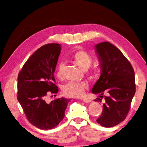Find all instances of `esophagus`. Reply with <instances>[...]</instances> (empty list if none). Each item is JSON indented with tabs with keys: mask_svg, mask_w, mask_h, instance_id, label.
Returning <instances> with one entry per match:
<instances>
[{
	"mask_svg": "<svg viewBox=\"0 0 147 147\" xmlns=\"http://www.w3.org/2000/svg\"><path fill=\"white\" fill-rule=\"evenodd\" d=\"M82 100H83V102H86V103H89L91 102V100H89V99H86V98H84Z\"/></svg>",
	"mask_w": 147,
	"mask_h": 147,
	"instance_id": "1",
	"label": "esophagus"
}]
</instances>
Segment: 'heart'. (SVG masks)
<instances>
[{"label":"heart","mask_w":147,"mask_h":147,"mask_svg":"<svg viewBox=\"0 0 147 147\" xmlns=\"http://www.w3.org/2000/svg\"><path fill=\"white\" fill-rule=\"evenodd\" d=\"M71 61L78 66L82 71H86L90 67L92 63V57L88 53L83 50H78L71 55ZM64 64H59L56 75L59 78H61L63 76ZM88 88V84L85 82L77 83L69 82L63 87L62 91L65 96L68 97L79 98L84 96L85 91Z\"/></svg>","instance_id":"heart-1"}]
</instances>
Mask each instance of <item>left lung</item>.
Returning <instances> with one entry per match:
<instances>
[{
	"instance_id": "obj_1",
	"label": "left lung",
	"mask_w": 147,
	"mask_h": 147,
	"mask_svg": "<svg viewBox=\"0 0 147 147\" xmlns=\"http://www.w3.org/2000/svg\"><path fill=\"white\" fill-rule=\"evenodd\" d=\"M94 49L101 73L91 92L100 94V102L103 97L105 100L102 113L96 121L104 127H112L123 121L130 110L136 93L135 74L131 63L113 45L102 42Z\"/></svg>"
}]
</instances>
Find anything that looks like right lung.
I'll list each match as a JSON object with an SVG mask.
<instances>
[{
    "label": "right lung",
    "instance_id": "add662e5",
    "mask_svg": "<svg viewBox=\"0 0 147 147\" xmlns=\"http://www.w3.org/2000/svg\"><path fill=\"white\" fill-rule=\"evenodd\" d=\"M60 44H47L30 57L17 78V99L28 121L41 130L54 128L63 120L71 99L59 98L47 102L46 96L56 94L55 71Z\"/></svg>",
    "mask_w": 147,
    "mask_h": 147
}]
</instances>
